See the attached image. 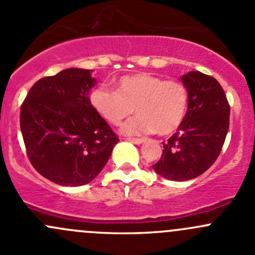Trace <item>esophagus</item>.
Segmentation results:
<instances>
[{
    "label": "esophagus",
    "instance_id": "34e87169",
    "mask_svg": "<svg viewBox=\"0 0 255 255\" xmlns=\"http://www.w3.org/2000/svg\"><path fill=\"white\" fill-rule=\"evenodd\" d=\"M127 140H129V142H132V143H134V144H138V145H139V144L144 143L143 138H127Z\"/></svg>",
    "mask_w": 255,
    "mask_h": 255
}]
</instances>
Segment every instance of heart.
Here are the masks:
<instances>
[{"instance_id":"1","label":"heart","mask_w":255,"mask_h":255,"mask_svg":"<svg viewBox=\"0 0 255 255\" xmlns=\"http://www.w3.org/2000/svg\"><path fill=\"white\" fill-rule=\"evenodd\" d=\"M116 90L97 86L90 92V105L111 125L118 126L134 109L138 115L121 128L123 134L175 132L189 107L187 87L177 80H164L148 73L126 75L115 81Z\"/></svg>"}]
</instances>
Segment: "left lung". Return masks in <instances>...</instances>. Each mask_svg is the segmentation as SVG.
Here are the masks:
<instances>
[{
    "label": "left lung",
    "mask_w": 255,
    "mask_h": 255,
    "mask_svg": "<svg viewBox=\"0 0 255 255\" xmlns=\"http://www.w3.org/2000/svg\"><path fill=\"white\" fill-rule=\"evenodd\" d=\"M189 91V107L177 132L163 142V154L153 169L174 181L197 177L212 165L222 150L230 105L220 82L200 71L181 76Z\"/></svg>",
    "instance_id": "left-lung-1"
}]
</instances>
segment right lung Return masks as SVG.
I'll use <instances>...</instances> for the list:
<instances>
[{
    "instance_id": "obj_1",
    "label": "right lung",
    "mask_w": 255,
    "mask_h": 255,
    "mask_svg": "<svg viewBox=\"0 0 255 255\" xmlns=\"http://www.w3.org/2000/svg\"><path fill=\"white\" fill-rule=\"evenodd\" d=\"M92 70L70 68L40 79L20 107V130L35 170L63 186L89 184L120 142L90 105Z\"/></svg>"
}]
</instances>
